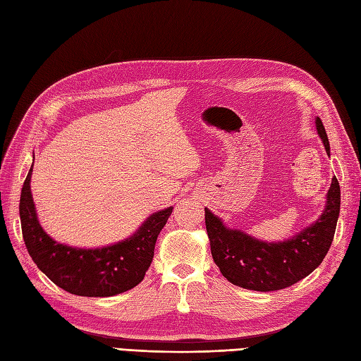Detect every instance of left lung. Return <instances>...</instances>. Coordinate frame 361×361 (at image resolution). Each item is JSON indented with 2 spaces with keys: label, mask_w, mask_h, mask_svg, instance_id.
I'll return each instance as SVG.
<instances>
[{
  "label": "left lung",
  "mask_w": 361,
  "mask_h": 361,
  "mask_svg": "<svg viewBox=\"0 0 361 361\" xmlns=\"http://www.w3.org/2000/svg\"><path fill=\"white\" fill-rule=\"evenodd\" d=\"M316 129L330 155L329 137L319 117L316 118ZM338 212L341 187L333 178L319 220L289 241L268 244L244 232L231 231L209 209H204V223L212 257L221 274L239 288L269 292L295 285L321 265L331 247Z\"/></svg>",
  "instance_id": "1"
}]
</instances>
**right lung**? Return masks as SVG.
<instances>
[{"label":"right lung","mask_w":361,"mask_h":361,"mask_svg":"<svg viewBox=\"0 0 361 361\" xmlns=\"http://www.w3.org/2000/svg\"><path fill=\"white\" fill-rule=\"evenodd\" d=\"M30 169L19 200L20 227L28 255L52 283L80 297H113L135 288L145 279L155 243L173 207L147 218L140 231L123 243L96 250L63 245L40 227L32 203Z\"/></svg>","instance_id":"obj_1"}]
</instances>
